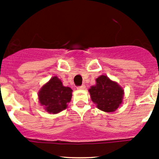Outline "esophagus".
I'll return each mask as SVG.
<instances>
[{
	"label": "esophagus",
	"instance_id": "1",
	"mask_svg": "<svg viewBox=\"0 0 159 159\" xmlns=\"http://www.w3.org/2000/svg\"><path fill=\"white\" fill-rule=\"evenodd\" d=\"M85 85H84V84H82V85L81 86H79V87H78V89H79V90H84V89H85Z\"/></svg>",
	"mask_w": 159,
	"mask_h": 159
}]
</instances>
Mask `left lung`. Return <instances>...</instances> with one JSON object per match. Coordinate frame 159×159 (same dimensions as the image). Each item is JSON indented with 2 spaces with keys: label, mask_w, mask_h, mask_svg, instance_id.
I'll return each instance as SVG.
<instances>
[{
  "label": "left lung",
  "mask_w": 159,
  "mask_h": 159,
  "mask_svg": "<svg viewBox=\"0 0 159 159\" xmlns=\"http://www.w3.org/2000/svg\"><path fill=\"white\" fill-rule=\"evenodd\" d=\"M91 99L98 109L113 112L119 108L124 98V90L106 75H101L96 79V84L89 90Z\"/></svg>",
  "instance_id": "obj_1"
}]
</instances>
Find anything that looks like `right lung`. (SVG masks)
<instances>
[{
  "mask_svg": "<svg viewBox=\"0 0 159 159\" xmlns=\"http://www.w3.org/2000/svg\"><path fill=\"white\" fill-rule=\"evenodd\" d=\"M72 96V89L63 85L57 76H54L42 86L38 92L41 106L50 114H57L66 109Z\"/></svg>",
  "mask_w": 159,
  "mask_h": 159,
  "instance_id": "obj_1",
  "label": "right lung"
}]
</instances>
